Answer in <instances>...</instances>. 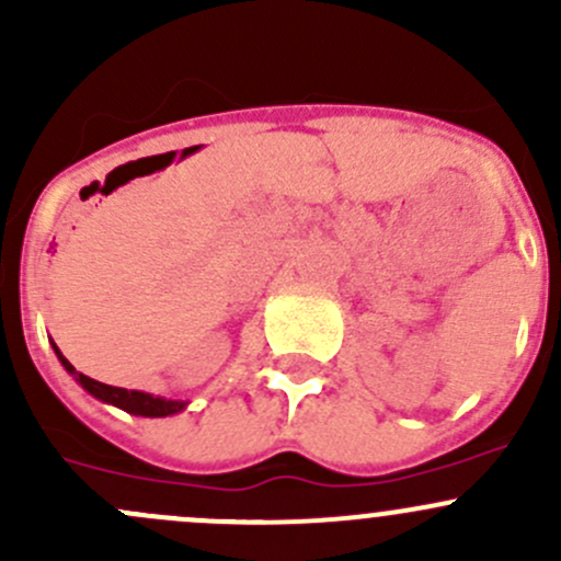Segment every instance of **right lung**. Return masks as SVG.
<instances>
[{
    "label": "right lung",
    "instance_id": "add662e5",
    "mask_svg": "<svg viewBox=\"0 0 561 561\" xmlns=\"http://www.w3.org/2000/svg\"><path fill=\"white\" fill-rule=\"evenodd\" d=\"M56 355H59L61 366H65V369L70 371V375L76 377V380L81 382V386L87 388L89 393L98 396L100 401H107V404L118 407V410H124V412H133V415H144V417H165V415H173V412H181L186 407V401L160 399V396L140 393V390L105 386V382H98V380H92V377H87V375H81V371H76V366H72L70 360H67L65 355L59 353V350H56Z\"/></svg>",
    "mask_w": 561,
    "mask_h": 561
}]
</instances>
